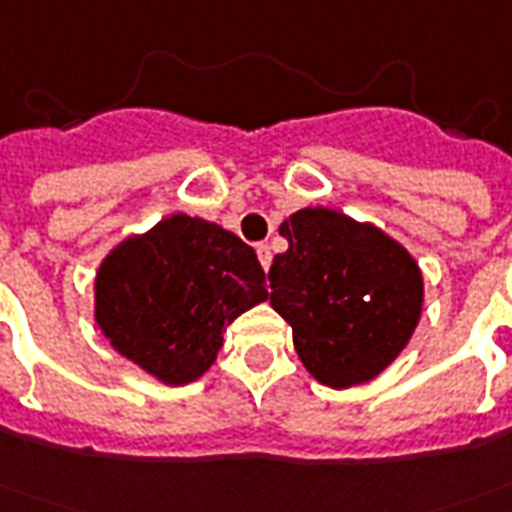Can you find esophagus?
Masks as SVG:
<instances>
[{
	"label": "esophagus",
	"mask_w": 512,
	"mask_h": 512,
	"mask_svg": "<svg viewBox=\"0 0 512 512\" xmlns=\"http://www.w3.org/2000/svg\"><path fill=\"white\" fill-rule=\"evenodd\" d=\"M255 249H257V260H260V265L268 271V265H271V247H268V244H257Z\"/></svg>",
	"instance_id": "1"
}]
</instances>
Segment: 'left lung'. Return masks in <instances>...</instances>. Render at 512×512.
Returning <instances> with one entry per match:
<instances>
[{
	"mask_svg": "<svg viewBox=\"0 0 512 512\" xmlns=\"http://www.w3.org/2000/svg\"><path fill=\"white\" fill-rule=\"evenodd\" d=\"M290 249L273 257L271 306L292 327L308 373L333 386L365 384L411 341L421 271L397 241L335 209H300L279 228Z\"/></svg>",
	"mask_w": 512,
	"mask_h": 512,
	"instance_id": "8db88e82",
	"label": "left lung"
}]
</instances>
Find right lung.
Masks as SVG:
<instances>
[{
	"label": "right lung",
	"instance_id": "1",
	"mask_svg": "<svg viewBox=\"0 0 512 512\" xmlns=\"http://www.w3.org/2000/svg\"><path fill=\"white\" fill-rule=\"evenodd\" d=\"M265 298L255 249L187 214L123 241L96 273L99 327L163 384H187L212 368L222 330Z\"/></svg>",
	"mask_w": 512,
	"mask_h": 512
}]
</instances>
